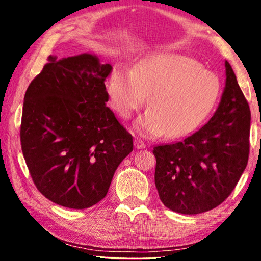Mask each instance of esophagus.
Instances as JSON below:
<instances>
[{"label":"esophagus","mask_w":261,"mask_h":261,"mask_svg":"<svg viewBox=\"0 0 261 261\" xmlns=\"http://www.w3.org/2000/svg\"><path fill=\"white\" fill-rule=\"evenodd\" d=\"M135 147L138 148V149H143V148L146 147V145H145L143 140L137 138V139H135Z\"/></svg>","instance_id":"34e87169"}]
</instances>
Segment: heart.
Returning a JSON list of instances; mask_svg holds the SVG:
<instances>
[{"label":"heart","instance_id":"heart-1","mask_svg":"<svg viewBox=\"0 0 261 261\" xmlns=\"http://www.w3.org/2000/svg\"><path fill=\"white\" fill-rule=\"evenodd\" d=\"M114 109L129 117L149 95L148 112L136 122L146 137H182L199 127L218 106L222 92L219 76L199 61L177 54H155L134 71L118 67L108 86Z\"/></svg>","mask_w":261,"mask_h":261}]
</instances>
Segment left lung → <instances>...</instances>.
<instances>
[{"label":"left lung","instance_id":"8db88e82","mask_svg":"<svg viewBox=\"0 0 261 261\" xmlns=\"http://www.w3.org/2000/svg\"><path fill=\"white\" fill-rule=\"evenodd\" d=\"M226 76L221 102L204 126L153 148L159 197L177 213L199 214L222 204L246 168L251 112L228 61Z\"/></svg>","mask_w":261,"mask_h":261}]
</instances>
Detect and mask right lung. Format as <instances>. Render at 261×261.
<instances>
[{
	"mask_svg": "<svg viewBox=\"0 0 261 261\" xmlns=\"http://www.w3.org/2000/svg\"><path fill=\"white\" fill-rule=\"evenodd\" d=\"M47 60L24 96L21 151L47 199L88 208L106 197L115 170L134 149L132 136L106 106L112 65L91 54Z\"/></svg>",
	"mask_w": 261,
	"mask_h": 261,
	"instance_id": "obj_1",
	"label": "right lung"
}]
</instances>
